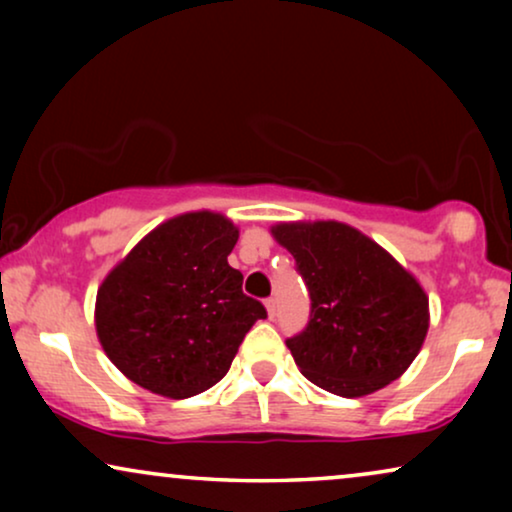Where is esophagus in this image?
Wrapping results in <instances>:
<instances>
[{"label": "esophagus", "mask_w": 512, "mask_h": 512, "mask_svg": "<svg viewBox=\"0 0 512 512\" xmlns=\"http://www.w3.org/2000/svg\"><path fill=\"white\" fill-rule=\"evenodd\" d=\"M265 310H268V317H270V319H275V314H277V300H275V298L265 300Z\"/></svg>", "instance_id": "34e87169"}]
</instances>
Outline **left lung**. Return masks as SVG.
I'll list each match as a JSON object with an SVG mask.
<instances>
[{
    "instance_id": "left-lung-1",
    "label": "left lung",
    "mask_w": 512,
    "mask_h": 512,
    "mask_svg": "<svg viewBox=\"0 0 512 512\" xmlns=\"http://www.w3.org/2000/svg\"><path fill=\"white\" fill-rule=\"evenodd\" d=\"M296 258L312 310L286 340L307 380L345 398L398 380L429 331V296L387 249L340 221H291L270 228Z\"/></svg>"
}]
</instances>
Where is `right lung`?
I'll return each instance as SVG.
<instances>
[{"mask_svg": "<svg viewBox=\"0 0 512 512\" xmlns=\"http://www.w3.org/2000/svg\"><path fill=\"white\" fill-rule=\"evenodd\" d=\"M240 230L219 212H186L153 228L104 277L95 331L109 361L151 394L214 387L265 307L230 268Z\"/></svg>", "mask_w": 512, "mask_h": 512, "instance_id": "1", "label": "right lung"}]
</instances>
